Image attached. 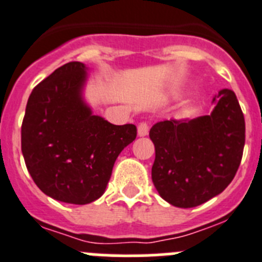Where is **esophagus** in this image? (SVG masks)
Here are the masks:
<instances>
[{"label": "esophagus", "instance_id": "1", "mask_svg": "<svg viewBox=\"0 0 262 262\" xmlns=\"http://www.w3.org/2000/svg\"><path fill=\"white\" fill-rule=\"evenodd\" d=\"M148 134V123L146 121H142V123L138 124V136L139 137H145Z\"/></svg>", "mask_w": 262, "mask_h": 262}]
</instances>
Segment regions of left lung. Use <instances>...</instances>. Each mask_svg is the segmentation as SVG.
Listing matches in <instances>:
<instances>
[{"label":"left lung","instance_id":"1","mask_svg":"<svg viewBox=\"0 0 262 262\" xmlns=\"http://www.w3.org/2000/svg\"><path fill=\"white\" fill-rule=\"evenodd\" d=\"M213 101L211 115L164 120L150 129L152 182L174 207L192 208L221 194L241 165L246 123L235 93L222 89Z\"/></svg>","mask_w":262,"mask_h":262}]
</instances>
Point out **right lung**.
<instances>
[{
	"label": "right lung",
	"mask_w": 262,
	"mask_h": 262,
	"mask_svg": "<svg viewBox=\"0 0 262 262\" xmlns=\"http://www.w3.org/2000/svg\"><path fill=\"white\" fill-rule=\"evenodd\" d=\"M85 80L84 63L57 68L32 90L21 124L32 180L48 196L80 205L102 196L117 156L137 137L133 124L92 114L81 98Z\"/></svg>",
	"instance_id": "obj_1"
}]
</instances>
